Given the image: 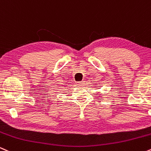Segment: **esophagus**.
<instances>
[{
	"instance_id": "esophagus-1",
	"label": "esophagus",
	"mask_w": 151,
	"mask_h": 151,
	"mask_svg": "<svg viewBox=\"0 0 151 151\" xmlns=\"http://www.w3.org/2000/svg\"><path fill=\"white\" fill-rule=\"evenodd\" d=\"M77 84L78 86H82L83 85H84V81H78V82H77Z\"/></svg>"
}]
</instances>
